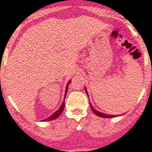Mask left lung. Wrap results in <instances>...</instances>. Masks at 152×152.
<instances>
[{
    "label": "left lung",
    "mask_w": 152,
    "mask_h": 152,
    "mask_svg": "<svg viewBox=\"0 0 152 152\" xmlns=\"http://www.w3.org/2000/svg\"><path fill=\"white\" fill-rule=\"evenodd\" d=\"M85 91H86V94H87V95H88V92H87V90H86V88H85ZM90 105H91V109H92V111H93V113H94L95 114V115H97V116H99V117H101V118H111L117 117V116H118V115H109V114H105V113H101V112H99V111H97V110H95V109H94V107H93V105L91 104V102H90ZM121 115H122V114H121Z\"/></svg>",
    "instance_id": "8db88e82"
}]
</instances>
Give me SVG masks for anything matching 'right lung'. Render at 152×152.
Here are the masks:
<instances>
[{
  "instance_id": "1",
  "label": "right lung",
  "mask_w": 152,
  "mask_h": 152,
  "mask_svg": "<svg viewBox=\"0 0 152 152\" xmlns=\"http://www.w3.org/2000/svg\"><path fill=\"white\" fill-rule=\"evenodd\" d=\"M71 81H69V82H68L67 85H66V91H65V95H64V100L63 102H62V104L61 105V107H59V109L57 110V111H56L55 113L52 114L51 115H50L48 118H46V119L43 120V121L45 122V121H50V120H55L56 118H57L59 116L61 115V113H62V111H64V106H65V97L66 96V94H67V92H68V85L70 83Z\"/></svg>"
}]
</instances>
